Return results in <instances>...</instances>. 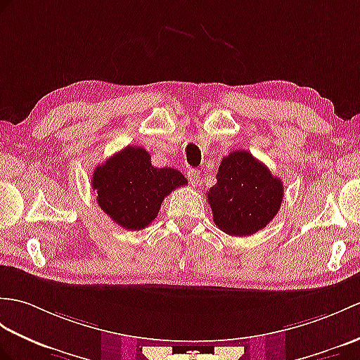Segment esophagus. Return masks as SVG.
I'll return each instance as SVG.
<instances>
[{"label":"esophagus","mask_w":360,"mask_h":360,"mask_svg":"<svg viewBox=\"0 0 360 360\" xmlns=\"http://www.w3.org/2000/svg\"><path fill=\"white\" fill-rule=\"evenodd\" d=\"M187 179H188V182L191 184V186L196 187L198 184H200V172L196 170V169H190L187 172Z\"/></svg>","instance_id":"obj_1"}]
</instances>
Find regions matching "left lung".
Here are the masks:
<instances>
[{
	"label": "left lung",
	"mask_w": 360,
	"mask_h": 360,
	"mask_svg": "<svg viewBox=\"0 0 360 360\" xmlns=\"http://www.w3.org/2000/svg\"><path fill=\"white\" fill-rule=\"evenodd\" d=\"M216 179L207 193L208 204L214 224L227 235H255L278 214L282 181L252 153L236 150L225 156Z\"/></svg>",
	"instance_id": "8db88e82"
}]
</instances>
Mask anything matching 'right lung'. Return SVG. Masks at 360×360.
<instances>
[{"label": "right lung", "instance_id": "1", "mask_svg": "<svg viewBox=\"0 0 360 360\" xmlns=\"http://www.w3.org/2000/svg\"><path fill=\"white\" fill-rule=\"evenodd\" d=\"M186 184L176 169L153 167L146 148L127 146L96 167L91 188L113 222L125 230H142L156 218L164 198Z\"/></svg>", "mask_w": 360, "mask_h": 360}]
</instances>
